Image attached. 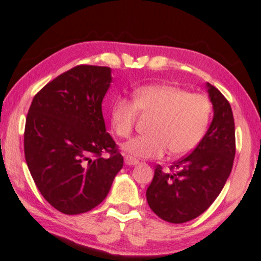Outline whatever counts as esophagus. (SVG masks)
<instances>
[{"mask_svg": "<svg viewBox=\"0 0 261 261\" xmlns=\"http://www.w3.org/2000/svg\"><path fill=\"white\" fill-rule=\"evenodd\" d=\"M138 160H136L134 158H132V156H125L124 158V164L128 165V166H136V165H138Z\"/></svg>", "mask_w": 261, "mask_h": 261, "instance_id": "34e87169", "label": "esophagus"}]
</instances>
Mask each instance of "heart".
Masks as SVG:
<instances>
[{
  "label": "heart",
  "instance_id": "b5f03b06",
  "mask_svg": "<svg viewBox=\"0 0 261 261\" xmlns=\"http://www.w3.org/2000/svg\"><path fill=\"white\" fill-rule=\"evenodd\" d=\"M134 101L118 97L110 110L112 130L121 138L133 132L138 111L156 115L148 136H139L122 145L127 155L137 159L161 158L167 149L172 155H186L201 142L209 125L213 106L203 94L168 84L137 89Z\"/></svg>",
  "mask_w": 261,
  "mask_h": 261
}]
</instances>
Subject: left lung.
Returning <instances> with one entry per match:
<instances>
[{"instance_id":"obj_1","label":"left lung","mask_w":261,"mask_h":261,"mask_svg":"<svg viewBox=\"0 0 261 261\" xmlns=\"http://www.w3.org/2000/svg\"><path fill=\"white\" fill-rule=\"evenodd\" d=\"M214 117L199 145L176 161L168 172L160 165L146 191V200L160 219L183 223L195 219L215 201L233 166L234 119L231 105L206 83Z\"/></svg>"}]
</instances>
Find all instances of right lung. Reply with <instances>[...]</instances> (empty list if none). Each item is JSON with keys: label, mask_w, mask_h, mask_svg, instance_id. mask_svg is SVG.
<instances>
[{"label": "right lung", "mask_w": 261, "mask_h": 261, "mask_svg": "<svg viewBox=\"0 0 261 261\" xmlns=\"http://www.w3.org/2000/svg\"><path fill=\"white\" fill-rule=\"evenodd\" d=\"M111 83L109 67L76 66L46 84L28 112V168L46 201L66 215L97 206L123 167L102 116ZM105 151L110 158L100 156ZM93 154L98 159L91 161Z\"/></svg>", "instance_id": "add662e5"}]
</instances>
